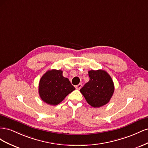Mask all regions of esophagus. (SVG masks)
<instances>
[{
  "label": "esophagus",
  "mask_w": 148,
  "mask_h": 148,
  "mask_svg": "<svg viewBox=\"0 0 148 148\" xmlns=\"http://www.w3.org/2000/svg\"><path fill=\"white\" fill-rule=\"evenodd\" d=\"M82 86V84L81 83H79L78 85H77V86H75V88L77 89H81Z\"/></svg>",
  "instance_id": "obj_1"
}]
</instances>
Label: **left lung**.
<instances>
[{"label": "left lung", "mask_w": 148, "mask_h": 148, "mask_svg": "<svg viewBox=\"0 0 148 148\" xmlns=\"http://www.w3.org/2000/svg\"><path fill=\"white\" fill-rule=\"evenodd\" d=\"M89 81L80 89L86 102L93 107L107 104L114 92V84L110 76L103 70L88 71Z\"/></svg>", "instance_id": "obj_1"}]
</instances>
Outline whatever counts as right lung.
<instances>
[{"label": "right lung", "instance_id": "1", "mask_svg": "<svg viewBox=\"0 0 148 148\" xmlns=\"http://www.w3.org/2000/svg\"><path fill=\"white\" fill-rule=\"evenodd\" d=\"M62 70H48L43 75L39 83V95L48 104L56 106L75 88L67 78L62 75Z\"/></svg>", "mask_w": 148, "mask_h": 148}]
</instances>
